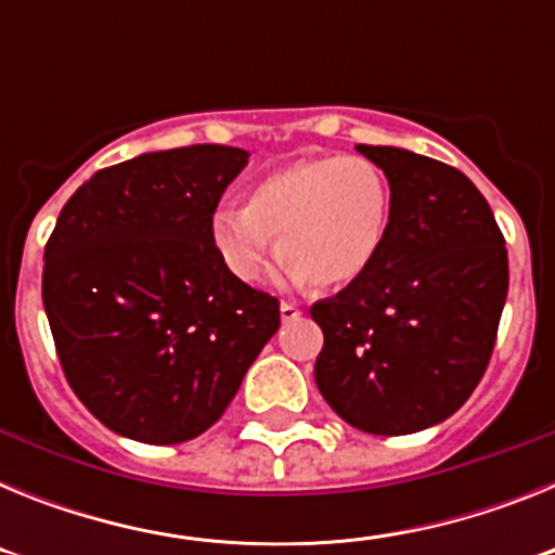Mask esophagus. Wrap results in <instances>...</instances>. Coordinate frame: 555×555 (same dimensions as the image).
<instances>
[{
	"label": "esophagus",
	"instance_id": "1",
	"mask_svg": "<svg viewBox=\"0 0 555 555\" xmlns=\"http://www.w3.org/2000/svg\"><path fill=\"white\" fill-rule=\"evenodd\" d=\"M300 308L294 306V302H281V320L283 322H292V320H297V317H300Z\"/></svg>",
	"mask_w": 555,
	"mask_h": 555
}]
</instances>
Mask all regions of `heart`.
<instances>
[{
    "mask_svg": "<svg viewBox=\"0 0 555 555\" xmlns=\"http://www.w3.org/2000/svg\"><path fill=\"white\" fill-rule=\"evenodd\" d=\"M389 219L391 185L375 160L322 155L255 180L244 208L214 210L208 233L235 281L258 283L281 253L294 281L338 288L377 261Z\"/></svg>",
    "mask_w": 555,
    "mask_h": 555,
    "instance_id": "b5f03b06",
    "label": "heart"
}]
</instances>
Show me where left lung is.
I'll return each mask as SVG.
<instances>
[{"mask_svg":"<svg viewBox=\"0 0 555 555\" xmlns=\"http://www.w3.org/2000/svg\"><path fill=\"white\" fill-rule=\"evenodd\" d=\"M386 171L389 233L356 283L311 308L325 333L313 377L345 423L375 436L453 416L492 358L508 253L473 180L400 150L356 146Z\"/></svg>","mask_w":555,"mask_h":555,"instance_id":"8db88e82","label":"left lung"}]
</instances>
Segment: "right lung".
I'll return each mask as SVG.
<instances>
[{"label": "right lung", "instance_id": "add662e5", "mask_svg": "<svg viewBox=\"0 0 555 555\" xmlns=\"http://www.w3.org/2000/svg\"><path fill=\"white\" fill-rule=\"evenodd\" d=\"M247 160L222 144L144 152L63 205L43 308L68 386L113 434H205L281 327L278 300L235 281L210 244V217Z\"/></svg>", "mask_w": 555, "mask_h": 555}]
</instances>
